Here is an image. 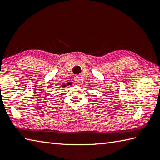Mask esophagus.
Returning a JSON list of instances; mask_svg holds the SVG:
<instances>
[{
    "mask_svg": "<svg viewBox=\"0 0 160 160\" xmlns=\"http://www.w3.org/2000/svg\"><path fill=\"white\" fill-rule=\"evenodd\" d=\"M74 80L75 81V82L78 83V84H79V83L82 82V78H81L80 75H75V78H74Z\"/></svg>",
    "mask_w": 160,
    "mask_h": 160,
    "instance_id": "obj_1",
    "label": "esophagus"
}]
</instances>
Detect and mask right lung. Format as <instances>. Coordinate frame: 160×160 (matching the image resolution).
<instances>
[{"instance_id": "add662e5", "label": "right lung", "mask_w": 160, "mask_h": 160, "mask_svg": "<svg viewBox=\"0 0 160 160\" xmlns=\"http://www.w3.org/2000/svg\"><path fill=\"white\" fill-rule=\"evenodd\" d=\"M67 84H68V83H67ZM66 85H62V87H63V88H64V87H66Z\"/></svg>"}]
</instances>
